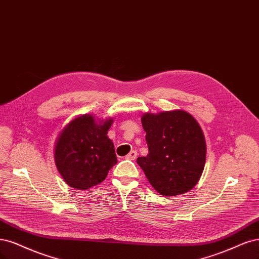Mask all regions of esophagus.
<instances>
[{
	"mask_svg": "<svg viewBox=\"0 0 259 259\" xmlns=\"http://www.w3.org/2000/svg\"><path fill=\"white\" fill-rule=\"evenodd\" d=\"M137 155H138L137 151H134V150H132L131 152L125 156V158H126V159H131V160H134V159H136Z\"/></svg>",
	"mask_w": 259,
	"mask_h": 259,
	"instance_id": "34e87169",
	"label": "esophagus"
}]
</instances>
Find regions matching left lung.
Here are the masks:
<instances>
[{"mask_svg": "<svg viewBox=\"0 0 259 259\" xmlns=\"http://www.w3.org/2000/svg\"><path fill=\"white\" fill-rule=\"evenodd\" d=\"M147 156L137 158L147 179L164 196L189 192L197 184L206 163L203 133L190 113L182 110L146 113Z\"/></svg>", "mask_w": 259, "mask_h": 259, "instance_id": "1", "label": "left lung"}]
</instances>
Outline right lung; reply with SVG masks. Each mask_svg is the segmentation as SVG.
Returning <instances> with one entry per match:
<instances>
[{
  "label": "right lung",
  "mask_w": 259,
  "mask_h": 259,
  "mask_svg": "<svg viewBox=\"0 0 259 259\" xmlns=\"http://www.w3.org/2000/svg\"><path fill=\"white\" fill-rule=\"evenodd\" d=\"M112 120L97 123L84 114L62 131L55 149V160L64 181L76 190H88L103 182L117 164L112 141L107 136Z\"/></svg>",
  "instance_id": "add662e5"
}]
</instances>
